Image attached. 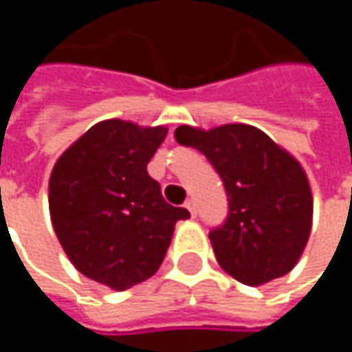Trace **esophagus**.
Wrapping results in <instances>:
<instances>
[{"label": "esophagus", "instance_id": "34e87169", "mask_svg": "<svg viewBox=\"0 0 352 352\" xmlns=\"http://www.w3.org/2000/svg\"><path fill=\"white\" fill-rule=\"evenodd\" d=\"M186 210L190 211V215L194 217V215H196V201H194V199H188V201H186Z\"/></svg>", "mask_w": 352, "mask_h": 352}]
</instances>
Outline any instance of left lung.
Instances as JSON below:
<instances>
[{
	"label": "left lung",
	"mask_w": 352,
	"mask_h": 352,
	"mask_svg": "<svg viewBox=\"0 0 352 352\" xmlns=\"http://www.w3.org/2000/svg\"><path fill=\"white\" fill-rule=\"evenodd\" d=\"M174 135L204 153L223 180L229 215L210 233L219 266L247 286L288 274L304 254L314 221V196L300 160L247 123L180 125Z\"/></svg>",
	"instance_id": "obj_1"
}]
</instances>
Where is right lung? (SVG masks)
Returning <instances> with one entry per match:
<instances>
[{"label": "right lung", "mask_w": 352, "mask_h": 352, "mask_svg": "<svg viewBox=\"0 0 352 352\" xmlns=\"http://www.w3.org/2000/svg\"><path fill=\"white\" fill-rule=\"evenodd\" d=\"M168 127L105 119L56 160L48 180L54 233L76 270L116 292L160 268L184 208L164 201L146 172Z\"/></svg>", "instance_id": "right-lung-1"}]
</instances>
